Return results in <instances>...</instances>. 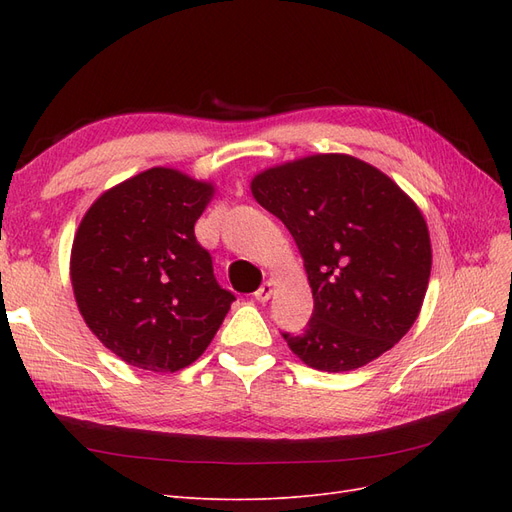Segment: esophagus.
<instances>
[{
    "instance_id": "34e87169",
    "label": "esophagus",
    "mask_w": 512,
    "mask_h": 512,
    "mask_svg": "<svg viewBox=\"0 0 512 512\" xmlns=\"http://www.w3.org/2000/svg\"><path fill=\"white\" fill-rule=\"evenodd\" d=\"M271 294H273V282H265V284H262V286L254 292V297H256V301H260V303H267V301L271 299Z\"/></svg>"
}]
</instances>
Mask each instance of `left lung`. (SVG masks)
Returning a JSON list of instances; mask_svg holds the SVG:
<instances>
[{
  "mask_svg": "<svg viewBox=\"0 0 512 512\" xmlns=\"http://www.w3.org/2000/svg\"><path fill=\"white\" fill-rule=\"evenodd\" d=\"M252 194L303 256L314 312L303 333L282 335L305 365L363 367L410 331L431 243L423 213L393 179L344 153H320L262 170Z\"/></svg>",
  "mask_w": 512,
  "mask_h": 512,
  "instance_id": "left-lung-1",
  "label": "left lung"
}]
</instances>
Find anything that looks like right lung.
<instances>
[{"label": "right lung", "mask_w": 512, "mask_h": 512, "mask_svg": "<svg viewBox=\"0 0 512 512\" xmlns=\"http://www.w3.org/2000/svg\"><path fill=\"white\" fill-rule=\"evenodd\" d=\"M211 196V183L156 166L104 192L76 230V305L132 367L173 374L192 365L235 301L194 235Z\"/></svg>", "instance_id": "right-lung-1"}]
</instances>
